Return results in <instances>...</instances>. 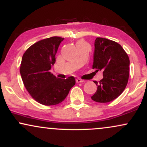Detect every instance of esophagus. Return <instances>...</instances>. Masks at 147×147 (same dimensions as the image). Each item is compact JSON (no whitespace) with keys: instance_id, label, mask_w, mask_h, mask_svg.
I'll return each mask as SVG.
<instances>
[{"instance_id":"esophagus-1","label":"esophagus","mask_w":147,"mask_h":147,"mask_svg":"<svg viewBox=\"0 0 147 147\" xmlns=\"http://www.w3.org/2000/svg\"><path fill=\"white\" fill-rule=\"evenodd\" d=\"M84 82V80H82V79H81L79 78L76 79V82H77V83H82V82Z\"/></svg>"}]
</instances>
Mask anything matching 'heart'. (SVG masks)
Masks as SVG:
<instances>
[{"mask_svg": "<svg viewBox=\"0 0 147 147\" xmlns=\"http://www.w3.org/2000/svg\"><path fill=\"white\" fill-rule=\"evenodd\" d=\"M85 44H87V43L83 41H79L77 42V45H85Z\"/></svg>", "mask_w": 147, "mask_h": 147, "instance_id": "1", "label": "heart"}]
</instances>
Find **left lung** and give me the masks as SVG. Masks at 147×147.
I'll return each instance as SVG.
<instances>
[{
  "label": "left lung",
  "instance_id": "8db88e82",
  "mask_svg": "<svg viewBox=\"0 0 147 147\" xmlns=\"http://www.w3.org/2000/svg\"><path fill=\"white\" fill-rule=\"evenodd\" d=\"M129 56L119 43L97 37L95 41L92 68L103 71V79L97 84V90L91 97L99 103L111 102L119 97L127 85L129 77Z\"/></svg>",
  "mask_w": 147,
  "mask_h": 147
}]
</instances>
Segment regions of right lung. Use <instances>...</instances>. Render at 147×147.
I'll list each match as a JSON object with an SVG mask.
<instances>
[{"mask_svg":"<svg viewBox=\"0 0 147 147\" xmlns=\"http://www.w3.org/2000/svg\"><path fill=\"white\" fill-rule=\"evenodd\" d=\"M63 39L52 36L41 40L27 49L22 57L20 73L23 84L32 98L43 105H56L63 102L75 84L72 76L61 79L50 72Z\"/></svg>","mask_w":147,"mask_h":147,"instance_id":"1","label":"right lung"}]
</instances>
